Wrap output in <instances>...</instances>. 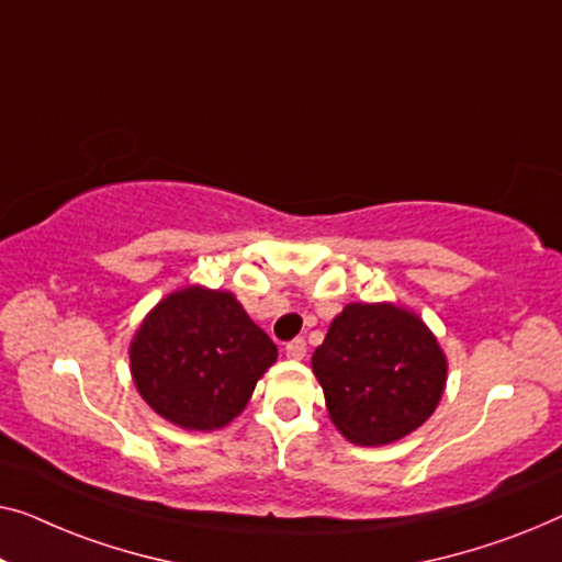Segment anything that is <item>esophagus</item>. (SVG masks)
<instances>
[{
    "label": "esophagus",
    "instance_id": "34e87169",
    "mask_svg": "<svg viewBox=\"0 0 562 562\" xmlns=\"http://www.w3.org/2000/svg\"><path fill=\"white\" fill-rule=\"evenodd\" d=\"M305 351H307V346H305V338H292V341L284 346V353H288L290 359H295V361H300L305 357Z\"/></svg>",
    "mask_w": 562,
    "mask_h": 562
}]
</instances>
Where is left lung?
Masks as SVG:
<instances>
[{"instance_id":"1","label":"left lung","mask_w":562,"mask_h":562,"mask_svg":"<svg viewBox=\"0 0 562 562\" xmlns=\"http://www.w3.org/2000/svg\"><path fill=\"white\" fill-rule=\"evenodd\" d=\"M313 374L344 438L386 446L436 413L448 361L415 313L392 303H351L315 349Z\"/></svg>"}]
</instances>
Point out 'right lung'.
<instances>
[{"label":"right lung","mask_w":562,"mask_h":562,"mask_svg":"<svg viewBox=\"0 0 562 562\" xmlns=\"http://www.w3.org/2000/svg\"><path fill=\"white\" fill-rule=\"evenodd\" d=\"M274 359L278 346L239 300L201 284L160 300L130 346L142 400L186 430L232 423Z\"/></svg>","instance_id":"right-lung-1"}]
</instances>
